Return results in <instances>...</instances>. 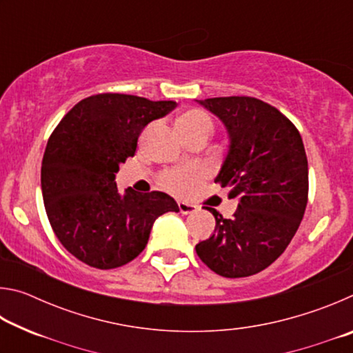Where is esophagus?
Returning <instances> with one entry per match:
<instances>
[{"label": "esophagus", "mask_w": 353, "mask_h": 353, "mask_svg": "<svg viewBox=\"0 0 353 353\" xmlns=\"http://www.w3.org/2000/svg\"><path fill=\"white\" fill-rule=\"evenodd\" d=\"M179 210H181L182 214H190V213H194L196 210H198V207L193 204H188V202H185V201H179Z\"/></svg>", "instance_id": "1"}]
</instances>
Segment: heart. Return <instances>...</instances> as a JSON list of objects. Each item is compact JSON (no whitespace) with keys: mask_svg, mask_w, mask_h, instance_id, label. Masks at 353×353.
<instances>
[{"mask_svg":"<svg viewBox=\"0 0 353 353\" xmlns=\"http://www.w3.org/2000/svg\"><path fill=\"white\" fill-rule=\"evenodd\" d=\"M176 126L182 137L198 132H207L208 135L213 130L212 118L205 112L199 109H190L181 113L176 121ZM205 176V170L202 166H185V168L166 170L160 174V185L170 193L182 196L190 193Z\"/></svg>","mask_w":353,"mask_h":353,"instance_id":"heart-1","label":"heart"}]
</instances>
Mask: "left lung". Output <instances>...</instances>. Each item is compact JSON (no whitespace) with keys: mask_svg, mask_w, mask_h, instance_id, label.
<instances>
[{"mask_svg":"<svg viewBox=\"0 0 353 353\" xmlns=\"http://www.w3.org/2000/svg\"><path fill=\"white\" fill-rule=\"evenodd\" d=\"M224 123L229 151L214 182L238 198L230 219L204 207L216 219L214 232L196 244L213 272L238 279L276 261L299 229L308 201V162L302 137L276 107L250 97L198 101Z\"/></svg>","mask_w":353,"mask_h":353,"instance_id":"1","label":"left lung"}]
</instances>
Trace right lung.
Listing matches in <instances>:
<instances>
[{"instance_id": "right-lung-1", "label": "right lung", "mask_w": 353, "mask_h": 353, "mask_svg": "<svg viewBox=\"0 0 353 353\" xmlns=\"http://www.w3.org/2000/svg\"><path fill=\"white\" fill-rule=\"evenodd\" d=\"M176 107L134 94L101 93L77 103L57 124L41 162V193L59 241L85 265L113 270L146 248L154 221L179 212L162 191L121 194L115 174L134 157L141 130Z\"/></svg>"}]
</instances>
